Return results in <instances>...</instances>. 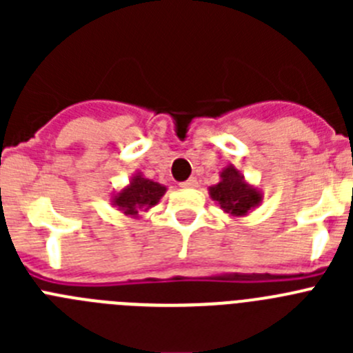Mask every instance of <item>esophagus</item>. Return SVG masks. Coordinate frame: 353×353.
I'll return each mask as SVG.
<instances>
[{
	"mask_svg": "<svg viewBox=\"0 0 353 353\" xmlns=\"http://www.w3.org/2000/svg\"><path fill=\"white\" fill-rule=\"evenodd\" d=\"M196 185H198V180H196L194 176H191L189 180H185V182L180 183V187H185V189H192V187H196Z\"/></svg>",
	"mask_w": 353,
	"mask_h": 353,
	"instance_id": "esophagus-1",
	"label": "esophagus"
}]
</instances>
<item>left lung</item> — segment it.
<instances>
[{"instance_id":"obj_1","label":"left lung","mask_w":353,"mask_h":353,"mask_svg":"<svg viewBox=\"0 0 353 353\" xmlns=\"http://www.w3.org/2000/svg\"><path fill=\"white\" fill-rule=\"evenodd\" d=\"M208 194L223 208V212L236 219L245 217L263 201L260 189L251 185L233 164L221 171L219 182L208 187Z\"/></svg>"}]
</instances>
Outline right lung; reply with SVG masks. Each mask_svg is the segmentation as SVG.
Returning a JSON list of instances; mask_svg holds the SVG:
<instances>
[{
	"mask_svg": "<svg viewBox=\"0 0 353 353\" xmlns=\"http://www.w3.org/2000/svg\"><path fill=\"white\" fill-rule=\"evenodd\" d=\"M166 185L146 179L141 171H136L125 187L113 192L111 205L117 207L121 214H125L127 217L138 219L141 215L139 212H148L150 208L155 207L162 196L166 194Z\"/></svg>",
	"mask_w": 353,
	"mask_h": 353,
	"instance_id": "obj_1",
	"label": "right lung"
}]
</instances>
